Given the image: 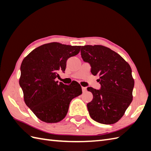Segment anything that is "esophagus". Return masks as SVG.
Instances as JSON below:
<instances>
[{
    "label": "esophagus",
    "instance_id": "34e87169",
    "mask_svg": "<svg viewBox=\"0 0 151 151\" xmlns=\"http://www.w3.org/2000/svg\"><path fill=\"white\" fill-rule=\"evenodd\" d=\"M82 92L84 93L86 91V88L85 87H82Z\"/></svg>",
    "mask_w": 151,
    "mask_h": 151
}]
</instances>
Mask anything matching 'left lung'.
<instances>
[{
	"label": "left lung",
	"instance_id": "left-lung-1",
	"mask_svg": "<svg viewBox=\"0 0 151 151\" xmlns=\"http://www.w3.org/2000/svg\"><path fill=\"white\" fill-rule=\"evenodd\" d=\"M83 60L97 75L101 89L88 88L93 100L87 104L89 115L104 124H114L123 116L132 101L134 81L130 65L119 54L102 45L81 47Z\"/></svg>",
	"mask_w": 151,
	"mask_h": 151
}]
</instances>
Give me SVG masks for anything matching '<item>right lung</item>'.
I'll return each instance as SVG.
<instances>
[{"label":"right lung","instance_id":"1","mask_svg":"<svg viewBox=\"0 0 151 151\" xmlns=\"http://www.w3.org/2000/svg\"><path fill=\"white\" fill-rule=\"evenodd\" d=\"M81 48L57 42L47 43L33 50L22 60L19 85L24 101L41 121L47 123L62 121L72 99L82 94L77 82L65 85L55 81L60 70L65 71L67 59L78 54Z\"/></svg>","mask_w":151,"mask_h":151}]
</instances>
